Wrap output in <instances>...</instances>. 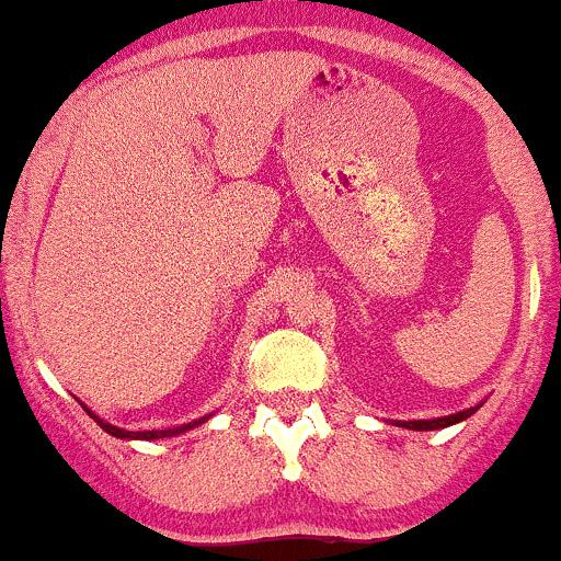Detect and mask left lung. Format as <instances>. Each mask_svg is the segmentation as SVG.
<instances>
[{"instance_id": "obj_1", "label": "left lung", "mask_w": 561, "mask_h": 561, "mask_svg": "<svg viewBox=\"0 0 561 561\" xmlns=\"http://www.w3.org/2000/svg\"><path fill=\"white\" fill-rule=\"evenodd\" d=\"M476 413V408L470 410H459V413H451V415H443V419H430V421H400V426H408V430H419V432H426V430H443V426H451L456 421L467 419V415Z\"/></svg>"}]
</instances>
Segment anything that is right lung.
<instances>
[{
  "label": "right lung",
  "mask_w": 561,
  "mask_h": 561,
  "mask_svg": "<svg viewBox=\"0 0 561 561\" xmlns=\"http://www.w3.org/2000/svg\"><path fill=\"white\" fill-rule=\"evenodd\" d=\"M85 413H89L91 419H94L96 424L107 432V435L124 437V440H156V437H172V435H181V432H186V430H194V426H199L202 421H205V419H199V421H192V424H183V426H175V430H161V432H126V430H118V426L107 424V421L96 419L89 408H85Z\"/></svg>",
  "instance_id": "right-lung-1"
}]
</instances>
